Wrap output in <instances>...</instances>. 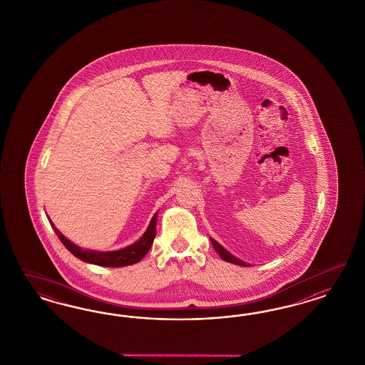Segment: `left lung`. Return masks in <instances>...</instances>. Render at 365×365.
Segmentation results:
<instances>
[{
    "label": "left lung",
    "mask_w": 365,
    "mask_h": 365,
    "mask_svg": "<svg viewBox=\"0 0 365 365\" xmlns=\"http://www.w3.org/2000/svg\"><path fill=\"white\" fill-rule=\"evenodd\" d=\"M211 243H212V246H214V249H215V252L218 253V255H221L222 259L223 261H226V262H230V264H234V265H240V266H249V264H246V262H243L241 259H238L237 257H234L232 253H229L223 246H221L220 243L217 242L215 240H212L210 237Z\"/></svg>",
    "instance_id": "1"
}]
</instances>
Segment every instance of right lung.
<instances>
[{
  "instance_id": "right-lung-1",
  "label": "right lung",
  "mask_w": 365,
  "mask_h": 365,
  "mask_svg": "<svg viewBox=\"0 0 365 365\" xmlns=\"http://www.w3.org/2000/svg\"><path fill=\"white\" fill-rule=\"evenodd\" d=\"M156 217L158 214H154L153 220L148 225V229L145 230L142 238L139 241L115 252H95V250H84L81 247L76 246L75 243L71 242L68 238H66L61 232H58L55 227V225L51 222V226L53 227L58 240L63 242L66 249L78 257V259L93 264V265L106 266V267H122V266L133 265L139 262L144 255L148 253L151 249L153 242H154L155 234H156Z\"/></svg>"
}]
</instances>
